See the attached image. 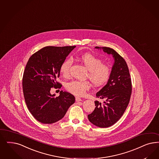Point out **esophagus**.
<instances>
[{"label":"esophagus","instance_id":"esophagus-1","mask_svg":"<svg viewBox=\"0 0 159 159\" xmlns=\"http://www.w3.org/2000/svg\"><path fill=\"white\" fill-rule=\"evenodd\" d=\"M75 101H76V102H79V101H81L82 100H81V98H80L75 97Z\"/></svg>","mask_w":159,"mask_h":159}]
</instances>
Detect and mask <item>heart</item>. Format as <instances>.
Returning a JSON list of instances; mask_svg holds the SVG:
<instances>
[{"label": "heart", "mask_w": 159, "mask_h": 159, "mask_svg": "<svg viewBox=\"0 0 159 159\" xmlns=\"http://www.w3.org/2000/svg\"><path fill=\"white\" fill-rule=\"evenodd\" d=\"M78 58L88 70L87 77L93 85L100 87L108 82L111 77V69L108 64L103 63L101 59L90 53L82 54ZM72 64L71 58H68L62 62L60 72L64 77L70 75ZM66 87L72 93L77 96H83L90 88V85L88 81L73 80L68 82Z\"/></svg>", "instance_id": "1"}]
</instances>
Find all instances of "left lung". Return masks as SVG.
<instances>
[{"mask_svg": "<svg viewBox=\"0 0 159 159\" xmlns=\"http://www.w3.org/2000/svg\"><path fill=\"white\" fill-rule=\"evenodd\" d=\"M102 48L104 52L112 55L115 62L108 83L96 94V97L105 101L102 104L95 101L96 107L88 118L97 126L108 128L123 115L128 106L132 88L128 67L123 57L112 48L106 47Z\"/></svg>", "mask_w": 159, "mask_h": 159, "instance_id": "1", "label": "left lung"}]
</instances>
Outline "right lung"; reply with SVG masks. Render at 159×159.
<instances>
[{"instance_id":"obj_1","label":"right lung","mask_w":159,"mask_h":159,"mask_svg":"<svg viewBox=\"0 0 159 159\" xmlns=\"http://www.w3.org/2000/svg\"><path fill=\"white\" fill-rule=\"evenodd\" d=\"M75 46H47L34 53L27 62L22 79L26 105L33 117L44 124L61 119L75 102V97L61 91L60 95H51L52 88H61L57 81L60 66Z\"/></svg>"}]
</instances>
